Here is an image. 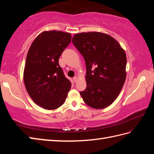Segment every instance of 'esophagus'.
Masks as SVG:
<instances>
[{
	"label": "esophagus",
	"mask_w": 154,
	"mask_h": 154,
	"mask_svg": "<svg viewBox=\"0 0 154 154\" xmlns=\"http://www.w3.org/2000/svg\"><path fill=\"white\" fill-rule=\"evenodd\" d=\"M73 81L75 83H76L77 81V77H74L73 78Z\"/></svg>",
	"instance_id": "esophagus-1"
}]
</instances>
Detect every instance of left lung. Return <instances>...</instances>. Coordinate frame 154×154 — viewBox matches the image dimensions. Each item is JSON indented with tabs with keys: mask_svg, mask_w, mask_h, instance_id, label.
<instances>
[{
	"mask_svg": "<svg viewBox=\"0 0 154 154\" xmlns=\"http://www.w3.org/2000/svg\"><path fill=\"white\" fill-rule=\"evenodd\" d=\"M73 45L86 64L84 102L96 109L109 106L119 96L126 80V55L119 42L101 32L75 34Z\"/></svg>",
	"mask_w": 154,
	"mask_h": 154,
	"instance_id": "left-lung-1",
	"label": "left lung"
}]
</instances>
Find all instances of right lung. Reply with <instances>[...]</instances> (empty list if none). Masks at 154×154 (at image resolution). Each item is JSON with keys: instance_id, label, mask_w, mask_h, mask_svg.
<instances>
[{"instance_id": "add662e5", "label": "right lung", "mask_w": 154, "mask_h": 154, "mask_svg": "<svg viewBox=\"0 0 154 154\" xmlns=\"http://www.w3.org/2000/svg\"><path fill=\"white\" fill-rule=\"evenodd\" d=\"M71 41V35L61 31H45L29 49L24 71L25 87L38 106L47 110L61 106L71 89L59 65V58Z\"/></svg>"}]
</instances>
